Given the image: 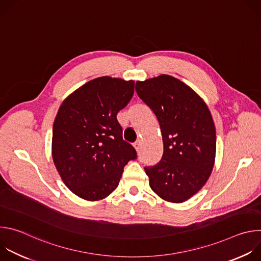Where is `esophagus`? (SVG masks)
<instances>
[{
	"label": "esophagus",
	"mask_w": 261,
	"mask_h": 261,
	"mask_svg": "<svg viewBox=\"0 0 261 261\" xmlns=\"http://www.w3.org/2000/svg\"><path fill=\"white\" fill-rule=\"evenodd\" d=\"M133 146L135 147L136 151H139V150H140V146H141V141L138 140V141L134 142V143H133Z\"/></svg>",
	"instance_id": "1"
}]
</instances>
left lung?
Returning a JSON list of instances; mask_svg holds the SVG:
<instances>
[{
    "mask_svg": "<svg viewBox=\"0 0 261 261\" xmlns=\"http://www.w3.org/2000/svg\"><path fill=\"white\" fill-rule=\"evenodd\" d=\"M138 97L155 114L163 156L145 166L152 190L179 203L196 194L208 179L216 156V128L204 101L186 84L166 74L137 82Z\"/></svg>",
    "mask_w": 261,
    "mask_h": 261,
    "instance_id": "obj_1",
    "label": "left lung"
}]
</instances>
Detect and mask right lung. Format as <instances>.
I'll use <instances>...</instances> for the list:
<instances>
[{
    "instance_id": "1",
    "label": "right lung",
    "mask_w": 261,
    "mask_h": 261,
    "mask_svg": "<svg viewBox=\"0 0 261 261\" xmlns=\"http://www.w3.org/2000/svg\"><path fill=\"white\" fill-rule=\"evenodd\" d=\"M133 94V81L102 76L74 91L60 106L53 159L65 185L81 198L107 197L119 186L125 165L136 159L117 120Z\"/></svg>"
}]
</instances>
